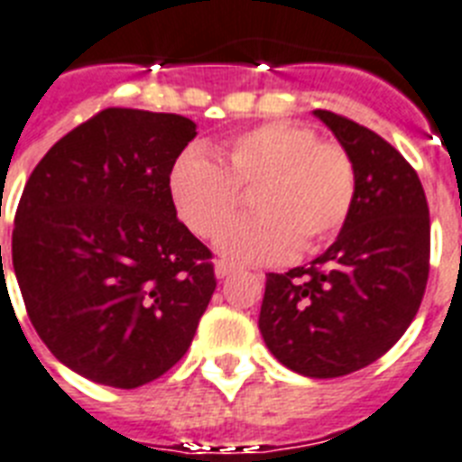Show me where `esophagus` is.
Returning a JSON list of instances; mask_svg holds the SVG:
<instances>
[{"instance_id":"1","label":"esophagus","mask_w":462,"mask_h":462,"mask_svg":"<svg viewBox=\"0 0 462 462\" xmlns=\"http://www.w3.org/2000/svg\"><path fill=\"white\" fill-rule=\"evenodd\" d=\"M216 277H218V280H225V277H230L232 273H237V265H232V263H227V261H216Z\"/></svg>"}]
</instances>
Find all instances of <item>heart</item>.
Instances as JSON below:
<instances>
[{"instance_id": "heart-1", "label": "heart", "mask_w": 462, "mask_h": 462, "mask_svg": "<svg viewBox=\"0 0 462 462\" xmlns=\"http://www.w3.org/2000/svg\"><path fill=\"white\" fill-rule=\"evenodd\" d=\"M168 189L182 223L211 237L235 216L239 189H254L256 216L230 223L216 237L235 263H273L313 251L346 220L356 194L354 161L339 144L318 142L310 127L277 121L239 134L220 161L187 149L171 171Z\"/></svg>"}]
</instances>
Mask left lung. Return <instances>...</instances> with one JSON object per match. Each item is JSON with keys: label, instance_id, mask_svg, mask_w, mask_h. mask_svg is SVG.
Segmentation results:
<instances>
[{"label": "left lung", "instance_id": "left-lung-1", "mask_svg": "<svg viewBox=\"0 0 462 462\" xmlns=\"http://www.w3.org/2000/svg\"><path fill=\"white\" fill-rule=\"evenodd\" d=\"M351 156L356 194L335 244L309 268L268 273L258 329L277 361L341 377L401 339L430 275V208L418 172L377 133L313 111Z\"/></svg>", "mask_w": 462, "mask_h": 462}]
</instances>
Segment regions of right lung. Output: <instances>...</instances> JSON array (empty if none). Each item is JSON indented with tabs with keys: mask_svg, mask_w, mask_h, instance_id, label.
Returning <instances> with one entry per match:
<instances>
[{
	"mask_svg": "<svg viewBox=\"0 0 462 462\" xmlns=\"http://www.w3.org/2000/svg\"><path fill=\"white\" fill-rule=\"evenodd\" d=\"M194 137L185 116L106 108L56 142L23 189L11 258L30 322L97 384L134 389L168 373L211 301V251L168 189Z\"/></svg>",
	"mask_w": 462,
	"mask_h": 462,
	"instance_id": "right-lung-1",
	"label": "right lung"
}]
</instances>
